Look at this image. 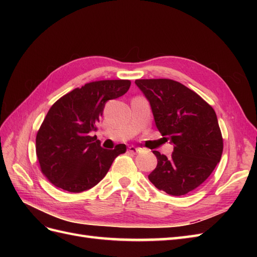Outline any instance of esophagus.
Listing matches in <instances>:
<instances>
[{
  "label": "esophagus",
  "mask_w": 257,
  "mask_h": 257,
  "mask_svg": "<svg viewBox=\"0 0 257 257\" xmlns=\"http://www.w3.org/2000/svg\"><path fill=\"white\" fill-rule=\"evenodd\" d=\"M127 151L131 152V153L136 154V153H138L139 151H141V149H139V148H137V147H135V146H131V147H128Z\"/></svg>",
  "instance_id": "obj_1"
}]
</instances>
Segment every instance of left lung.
Segmentation results:
<instances>
[{"instance_id":"obj_1","label":"left lung","mask_w":257,"mask_h":257,"mask_svg":"<svg viewBox=\"0 0 257 257\" xmlns=\"http://www.w3.org/2000/svg\"><path fill=\"white\" fill-rule=\"evenodd\" d=\"M150 102L161 134L174 145L172 157L153 151L158 165L148 176L169 195H185L212 174L223 152V137L213 108L196 92L172 79H137Z\"/></svg>"}]
</instances>
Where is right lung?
<instances>
[{"label":"right lung","instance_id":"1","mask_svg":"<svg viewBox=\"0 0 257 257\" xmlns=\"http://www.w3.org/2000/svg\"><path fill=\"white\" fill-rule=\"evenodd\" d=\"M130 80H98L68 92L54 103L36 134V157L48 180L67 192L80 193L95 186L106 176L113 160L125 153L119 144L113 150L100 147L96 123L107 100L128 91Z\"/></svg>","mask_w":257,"mask_h":257}]
</instances>
